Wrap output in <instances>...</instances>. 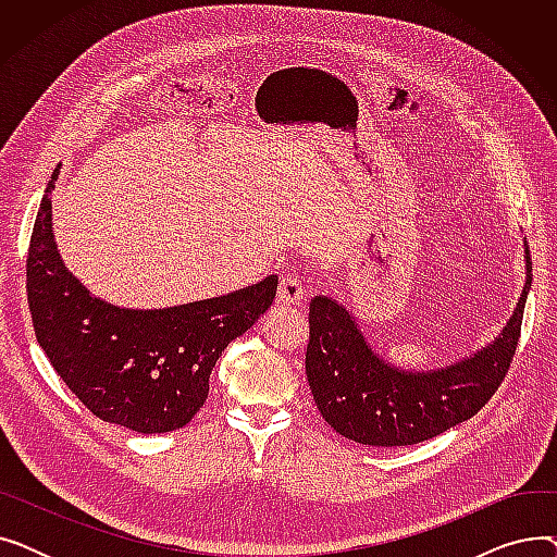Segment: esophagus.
<instances>
[{"label": "esophagus", "mask_w": 557, "mask_h": 557, "mask_svg": "<svg viewBox=\"0 0 557 557\" xmlns=\"http://www.w3.org/2000/svg\"><path fill=\"white\" fill-rule=\"evenodd\" d=\"M302 300H305L302 280L294 273L282 275L277 286V305H302Z\"/></svg>", "instance_id": "1"}]
</instances>
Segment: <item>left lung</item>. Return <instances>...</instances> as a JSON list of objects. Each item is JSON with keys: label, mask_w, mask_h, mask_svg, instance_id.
<instances>
[{"label": "left lung", "mask_w": 557, "mask_h": 557, "mask_svg": "<svg viewBox=\"0 0 557 557\" xmlns=\"http://www.w3.org/2000/svg\"><path fill=\"white\" fill-rule=\"evenodd\" d=\"M523 252L525 284L499 338L470 359L437 370L393 368L368 345L352 313L315 296L309 305L305 368L320 416L347 441L372 447L418 445L476 416L502 386L519 343L533 282L529 246Z\"/></svg>", "instance_id": "left-lung-1"}]
</instances>
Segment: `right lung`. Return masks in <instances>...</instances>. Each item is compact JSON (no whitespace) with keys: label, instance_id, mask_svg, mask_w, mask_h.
<instances>
[{"label":"right lung","instance_id":"add662e5","mask_svg":"<svg viewBox=\"0 0 557 557\" xmlns=\"http://www.w3.org/2000/svg\"><path fill=\"white\" fill-rule=\"evenodd\" d=\"M55 178L58 171L42 196L26 255V300L40 347L99 420L137 433L185 426L208 399L212 368L227 343L273 305L277 275L181 307H112L92 298L55 250Z\"/></svg>","mask_w":557,"mask_h":557}]
</instances>
